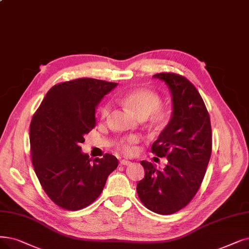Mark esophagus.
<instances>
[{
    "mask_svg": "<svg viewBox=\"0 0 249 249\" xmlns=\"http://www.w3.org/2000/svg\"><path fill=\"white\" fill-rule=\"evenodd\" d=\"M132 162L130 160H126V159H122L121 160V164L122 165H130Z\"/></svg>",
    "mask_w": 249,
    "mask_h": 249,
    "instance_id": "obj_1",
    "label": "esophagus"
}]
</instances>
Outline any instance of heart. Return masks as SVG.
Listing matches in <instances>:
<instances>
[{
	"label": "heart",
	"mask_w": 249,
	"mask_h": 249,
	"mask_svg": "<svg viewBox=\"0 0 249 249\" xmlns=\"http://www.w3.org/2000/svg\"><path fill=\"white\" fill-rule=\"evenodd\" d=\"M117 101L131 109L140 118H148L150 124L155 126L164 124L167 121V112L160 107V97L152 91L138 89L118 96ZM109 112H110V106L105 104L101 108V116L105 118L109 115ZM138 142V136H125L117 141L116 148L124 154L131 155L135 152V145Z\"/></svg>",
	"instance_id": "heart-1"
}]
</instances>
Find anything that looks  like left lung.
Returning a JSON list of instances; mask_svg holds the SVG:
<instances>
[{
  "mask_svg": "<svg viewBox=\"0 0 249 249\" xmlns=\"http://www.w3.org/2000/svg\"><path fill=\"white\" fill-rule=\"evenodd\" d=\"M153 76L173 95V116L151 147L168 163L158 171L142 160L145 177L137 184V193L149 211L172 214L190 202L201 186L212 155L211 118L199 92L186 77L174 72Z\"/></svg>",
  "mask_w": 249,
  "mask_h": 249,
  "instance_id": "obj_1",
  "label": "left lung"
}]
</instances>
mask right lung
I'll list each match as a JSON object with an SVG mask.
<instances>
[{
    "mask_svg": "<svg viewBox=\"0 0 249 249\" xmlns=\"http://www.w3.org/2000/svg\"><path fill=\"white\" fill-rule=\"evenodd\" d=\"M116 85L91 77L59 83L33 116L29 141L35 172L50 199L63 210L93 203L118 165L111 154L92 160L81 151L85 135L96 125L97 104Z\"/></svg>",
    "mask_w": 249,
    "mask_h": 249,
    "instance_id": "1",
    "label": "right lung"
}]
</instances>
